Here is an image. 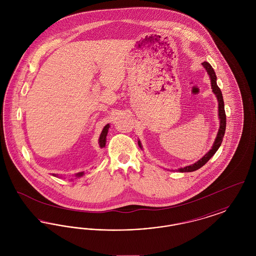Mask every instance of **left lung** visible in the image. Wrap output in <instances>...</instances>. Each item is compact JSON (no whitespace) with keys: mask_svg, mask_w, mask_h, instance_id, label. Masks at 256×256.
<instances>
[{"mask_svg":"<svg viewBox=\"0 0 256 256\" xmlns=\"http://www.w3.org/2000/svg\"><path fill=\"white\" fill-rule=\"evenodd\" d=\"M202 66L206 68L207 74L210 78V82H211V88H212V92L216 95L217 100H218V116H219L220 120V128L218 130L217 136L215 138V141L212 145V148L209 150V152H206L202 158L198 160L196 163L189 165V166H185L183 168H180L178 172H194V170H198L200 168H202L209 159L211 158L216 152L218 150L222 142V138L224 135V132H226V111H224V98H222V91L219 88V86L217 84V76L216 74L214 72L212 66L207 62L204 61L202 63ZM138 145L141 148V150H143V146L141 144V141L138 140Z\"/></svg>","mask_w":256,"mask_h":256,"instance_id":"left-lung-1","label":"left lung"}]
</instances>
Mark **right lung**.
Wrapping results in <instances>:
<instances>
[{
  "mask_svg": "<svg viewBox=\"0 0 256 256\" xmlns=\"http://www.w3.org/2000/svg\"><path fill=\"white\" fill-rule=\"evenodd\" d=\"M110 124H106V126H104V128H102V134L100 135V138H98V145H100V148H104V146H106V136H108V128H110ZM84 174V172H80L76 174H74V176H76V178H80V176H82ZM52 176L58 178V174H52Z\"/></svg>",
  "mask_w": 256,
  "mask_h": 256,
  "instance_id": "obj_1",
  "label": "right lung"
}]
</instances>
